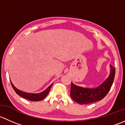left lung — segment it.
I'll return each mask as SVG.
<instances>
[{
    "instance_id": "8db88e82",
    "label": "left lung",
    "mask_w": 125,
    "mask_h": 125,
    "mask_svg": "<svg viewBox=\"0 0 125 125\" xmlns=\"http://www.w3.org/2000/svg\"><path fill=\"white\" fill-rule=\"evenodd\" d=\"M111 74L108 78L99 87L95 88H87L79 87L71 83L70 96L73 100L81 104L93 103L103 99L109 92L113 83L115 74V69L110 65Z\"/></svg>"
}]
</instances>
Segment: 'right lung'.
I'll list each match as a JSON object with an SVG mask.
<instances>
[{"label":"right lung","mask_w":125,"mask_h":125,"mask_svg":"<svg viewBox=\"0 0 125 125\" xmlns=\"http://www.w3.org/2000/svg\"><path fill=\"white\" fill-rule=\"evenodd\" d=\"M11 86L12 87H13V89H14V90L15 91V92L18 94V95H19V96L24 98L27 99V100H30V101H41V100H43L44 98L46 97L48 93H49V90H50L51 88L52 85V84H51L49 87H48V88H47L46 90H45L44 92H42V93L35 94V93H25V92H22V91L17 89V88L13 85V83H11Z\"/></svg>","instance_id":"obj_1"}]
</instances>
